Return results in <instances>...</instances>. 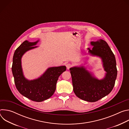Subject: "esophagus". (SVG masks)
<instances>
[{"instance_id":"1","label":"esophagus","mask_w":129,"mask_h":129,"mask_svg":"<svg viewBox=\"0 0 129 129\" xmlns=\"http://www.w3.org/2000/svg\"><path fill=\"white\" fill-rule=\"evenodd\" d=\"M66 66V67H67V69H69L70 68H71V67H72V65H71V64H70V63H68V64H67Z\"/></svg>"}]
</instances>
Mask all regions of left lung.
<instances>
[{"label": "left lung", "mask_w": 129, "mask_h": 129, "mask_svg": "<svg viewBox=\"0 0 129 129\" xmlns=\"http://www.w3.org/2000/svg\"><path fill=\"white\" fill-rule=\"evenodd\" d=\"M92 49L89 52L102 59L107 73L101 80L92 76L83 66L70 68L73 91L80 99L89 102H96L109 94L112 90L117 77V70L114 54L107 43L102 39L91 42Z\"/></svg>", "instance_id": "1"}]
</instances>
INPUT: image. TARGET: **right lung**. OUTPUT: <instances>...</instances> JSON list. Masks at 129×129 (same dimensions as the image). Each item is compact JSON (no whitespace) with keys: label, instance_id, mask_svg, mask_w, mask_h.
<instances>
[{"label":"right lung","instance_id":"obj_1","mask_svg":"<svg viewBox=\"0 0 129 129\" xmlns=\"http://www.w3.org/2000/svg\"><path fill=\"white\" fill-rule=\"evenodd\" d=\"M24 41L15 50L13 58L12 73L16 88L20 94L28 99L40 102L50 98L56 88L59 76L66 70L65 66L50 67L39 78L29 81L23 76L21 59L27 51L36 48L37 43Z\"/></svg>","mask_w":129,"mask_h":129}]
</instances>
